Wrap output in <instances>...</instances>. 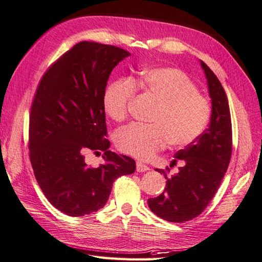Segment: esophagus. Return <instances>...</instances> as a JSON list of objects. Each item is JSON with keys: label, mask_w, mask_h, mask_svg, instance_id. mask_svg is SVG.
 I'll list each match as a JSON object with an SVG mask.
<instances>
[{"label": "esophagus", "mask_w": 262, "mask_h": 262, "mask_svg": "<svg viewBox=\"0 0 262 262\" xmlns=\"http://www.w3.org/2000/svg\"><path fill=\"white\" fill-rule=\"evenodd\" d=\"M148 170H150V168L148 167V165H145V164H143L142 162H140V161H137V171L138 172H145V171H148Z\"/></svg>", "instance_id": "1"}]
</instances>
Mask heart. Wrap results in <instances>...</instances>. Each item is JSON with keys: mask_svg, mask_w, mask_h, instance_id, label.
I'll return each mask as SVG.
<instances>
[{"mask_svg": "<svg viewBox=\"0 0 262 262\" xmlns=\"http://www.w3.org/2000/svg\"><path fill=\"white\" fill-rule=\"evenodd\" d=\"M136 86L157 103L150 125L133 123L116 136L117 148L140 160H150L167 142L183 148L194 142L205 130L211 107L205 95L183 71L176 68H152L139 78L121 79L106 86L102 98L104 111L113 121L122 122L135 98Z\"/></svg>", "mask_w": 262, "mask_h": 262, "instance_id": "obj_1", "label": "heart"}]
</instances>
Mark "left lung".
I'll return each instance as SVG.
<instances>
[{
    "label": "left lung",
    "mask_w": 262,
    "mask_h": 262,
    "mask_svg": "<svg viewBox=\"0 0 262 262\" xmlns=\"http://www.w3.org/2000/svg\"><path fill=\"white\" fill-rule=\"evenodd\" d=\"M200 64L212 104L209 127L194 142L176 153L170 167L178 160L184 162L177 174L168 178L164 170L157 169L165 177L167 184L160 195L148 200L151 211L170 222L194 219L207 208L220 187L231 158L232 126L227 94L206 63L200 61Z\"/></svg>",
    "instance_id": "1"
}]
</instances>
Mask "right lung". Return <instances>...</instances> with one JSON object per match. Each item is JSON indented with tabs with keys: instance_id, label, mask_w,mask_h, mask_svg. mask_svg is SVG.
Returning <instances> with one entry per match:
<instances>
[{
	"instance_id": "obj_1",
	"label": "right lung",
	"mask_w": 262,
	"mask_h": 262,
	"mask_svg": "<svg viewBox=\"0 0 262 262\" xmlns=\"http://www.w3.org/2000/svg\"><path fill=\"white\" fill-rule=\"evenodd\" d=\"M129 55L114 46L80 42L48 69L37 86L30 114V160L44 195L68 215L103 208L114 180L136 171L132 158L109 150L102 103L112 70ZM89 150H104L105 163L89 167Z\"/></svg>"
}]
</instances>
